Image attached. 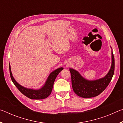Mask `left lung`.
Instances as JSON below:
<instances>
[{
	"mask_svg": "<svg viewBox=\"0 0 123 123\" xmlns=\"http://www.w3.org/2000/svg\"><path fill=\"white\" fill-rule=\"evenodd\" d=\"M71 74L73 89L75 94L84 98L98 96L105 90L111 82L114 72V58L112 51V66L104 78L94 81H88L73 69H69Z\"/></svg>",
	"mask_w": 123,
	"mask_h": 123,
	"instance_id": "obj_1",
	"label": "left lung"
}]
</instances>
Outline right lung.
Listing matches in <instances>:
<instances>
[{
  "label": "right lung",
  "instance_id": "1",
  "mask_svg": "<svg viewBox=\"0 0 123 123\" xmlns=\"http://www.w3.org/2000/svg\"><path fill=\"white\" fill-rule=\"evenodd\" d=\"M10 74V77L14 85L16 86L19 91L22 94H23L25 96L31 99H43L47 98L49 95L51 94L52 89H53V85L57 75L63 69V68H58L56 70H54V72L51 73L50 74L48 78L45 85L41 89L35 90V89H28L22 86L16 82L14 80L13 76H12V73L11 71V68L10 65H9Z\"/></svg>",
  "mask_w": 123,
  "mask_h": 123
}]
</instances>
